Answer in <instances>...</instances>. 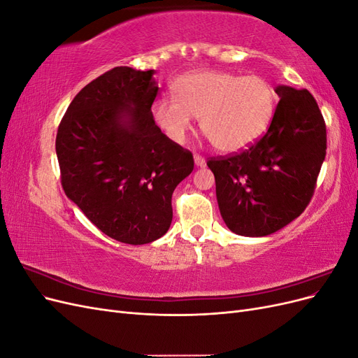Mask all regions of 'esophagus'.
Wrapping results in <instances>:
<instances>
[{"label": "esophagus", "mask_w": 358, "mask_h": 358, "mask_svg": "<svg viewBox=\"0 0 358 358\" xmlns=\"http://www.w3.org/2000/svg\"><path fill=\"white\" fill-rule=\"evenodd\" d=\"M194 162H196L197 167H204L206 166V159L201 155H194Z\"/></svg>", "instance_id": "obj_1"}]
</instances>
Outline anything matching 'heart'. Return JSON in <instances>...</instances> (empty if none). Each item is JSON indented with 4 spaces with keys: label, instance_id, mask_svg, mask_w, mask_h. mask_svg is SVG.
Listing matches in <instances>:
<instances>
[{
    "label": "heart",
    "instance_id": "heart-1",
    "mask_svg": "<svg viewBox=\"0 0 358 358\" xmlns=\"http://www.w3.org/2000/svg\"><path fill=\"white\" fill-rule=\"evenodd\" d=\"M175 96H159L150 107L155 124L175 143H182L200 117L201 131L225 154L254 145L272 122L276 92L262 76L222 70H197L173 85Z\"/></svg>",
    "mask_w": 358,
    "mask_h": 358
}]
</instances>
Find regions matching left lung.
Listing matches in <instances>:
<instances>
[{
	"mask_svg": "<svg viewBox=\"0 0 358 358\" xmlns=\"http://www.w3.org/2000/svg\"><path fill=\"white\" fill-rule=\"evenodd\" d=\"M275 91L280 100L267 133L241 154L208 161L222 220L239 236H268L300 216L326 158V124L312 94Z\"/></svg>",
	"mask_w": 358,
	"mask_h": 358,
	"instance_id": "left-lung-1",
	"label": "left lung"
}]
</instances>
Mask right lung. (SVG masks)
Instances as JSON below:
<instances>
[{
	"label": "right lung",
	"instance_id": "add662e5",
	"mask_svg": "<svg viewBox=\"0 0 358 358\" xmlns=\"http://www.w3.org/2000/svg\"><path fill=\"white\" fill-rule=\"evenodd\" d=\"M154 70L115 67L74 96L57 134L66 196L96 229L128 245L170 229L171 196L191 175L189 150L161 133Z\"/></svg>",
	"mask_w": 358,
	"mask_h": 358
}]
</instances>
